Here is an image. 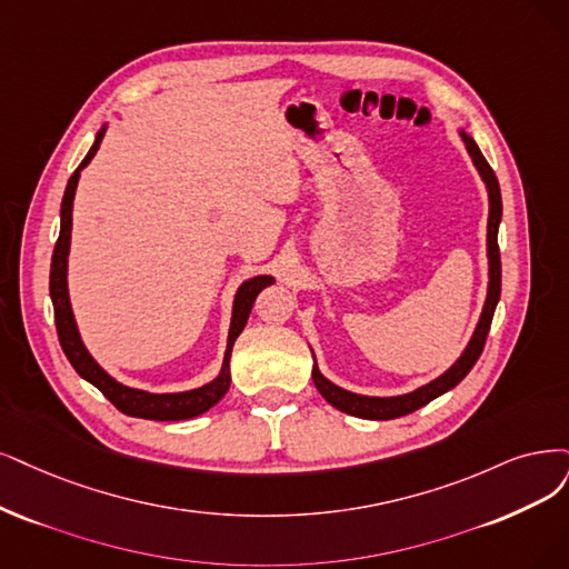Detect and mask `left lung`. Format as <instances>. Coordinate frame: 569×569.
Listing matches in <instances>:
<instances>
[{
	"mask_svg": "<svg viewBox=\"0 0 569 569\" xmlns=\"http://www.w3.org/2000/svg\"><path fill=\"white\" fill-rule=\"evenodd\" d=\"M459 136H461V140H465L467 152L471 154L473 166L478 168L482 182H486V187H488V199H490V216H488V267H490L488 273H490V281H488V298H486V305H482L480 321L471 335L467 349L461 351L459 359L443 375L436 377L433 382L419 387L410 393H401V396L380 398V396H361V393L347 391L338 385H332L330 380H326L317 361H313V368H311L313 385H317V389L321 391V396L332 408H338L347 415L363 417V419H396V417L410 415L417 408L431 403L433 398L450 391L452 387H457L461 380H465L469 370L476 366L478 356L482 353V347H486L490 323H492L495 309H497V302L501 296V260H499V243H497V231H499V222H501V192H499L497 176L490 168V163L486 161V157H482V152L478 150L476 140L467 131H459Z\"/></svg>",
	"mask_w": 569,
	"mask_h": 569,
	"instance_id": "1",
	"label": "left lung"
}]
</instances>
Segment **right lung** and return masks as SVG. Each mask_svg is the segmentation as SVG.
I'll use <instances>...</instances> for the list:
<instances>
[{
    "label": "right lung",
    "mask_w": 569,
    "mask_h": 569,
    "mask_svg": "<svg viewBox=\"0 0 569 569\" xmlns=\"http://www.w3.org/2000/svg\"><path fill=\"white\" fill-rule=\"evenodd\" d=\"M104 129L102 126L98 131L89 154L83 157V161L77 166V171L72 173V178L68 180L66 194H62V203H60V234L53 248V258H51V279H49V290H51V302H53V317H56V330H58V340L62 351H66L68 361L72 363V368L79 372V377L91 382L98 391H102V396L108 401L121 410L123 415L131 417H142V419H157V422H176V419H189L203 415L206 410L213 408L220 398L227 393L229 385H231V375H229V356H231V347H234L237 338L241 335V330L246 328L248 313L252 309V302H256L258 292L267 286L273 283L271 277H252L248 281H243L234 296V307H231V323H229V335H227V349H224V361H222V370L216 377L213 382H208L199 389L192 391H178V393H150L142 389H131L121 382H117L114 377H110L104 372L93 356L89 353V349L83 347L81 335L77 330V321L72 313V305H70V292H68V256H70V237H72V201H74V192H77V182L83 168L89 166V161L96 157L98 147L102 142Z\"/></svg>",
    "instance_id": "obj_1"
}]
</instances>
